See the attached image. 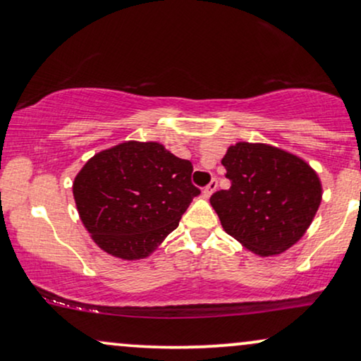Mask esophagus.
Segmentation results:
<instances>
[{
	"mask_svg": "<svg viewBox=\"0 0 361 361\" xmlns=\"http://www.w3.org/2000/svg\"><path fill=\"white\" fill-rule=\"evenodd\" d=\"M216 186H218V181H216V178H213L212 181H209V183L204 186V190H203V195L204 196H212L213 193H214V190H216Z\"/></svg>",
	"mask_w": 361,
	"mask_h": 361,
	"instance_id": "obj_1",
	"label": "esophagus"
}]
</instances>
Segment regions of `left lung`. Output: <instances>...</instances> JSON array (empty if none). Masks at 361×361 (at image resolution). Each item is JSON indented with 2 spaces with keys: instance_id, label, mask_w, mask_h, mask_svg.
I'll use <instances>...</instances> for the list:
<instances>
[{
  "instance_id": "left-lung-1",
  "label": "left lung",
  "mask_w": 361,
  "mask_h": 361,
  "mask_svg": "<svg viewBox=\"0 0 361 361\" xmlns=\"http://www.w3.org/2000/svg\"><path fill=\"white\" fill-rule=\"evenodd\" d=\"M230 190L209 203L223 230L258 257L291 248L312 225L322 181L305 159L264 143L231 145L221 159Z\"/></svg>"
}]
</instances>
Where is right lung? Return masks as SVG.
<instances>
[{
  "mask_svg": "<svg viewBox=\"0 0 361 361\" xmlns=\"http://www.w3.org/2000/svg\"><path fill=\"white\" fill-rule=\"evenodd\" d=\"M193 165L157 141H125L90 158L73 181L80 218L103 252L143 259L181 220L200 190Z\"/></svg>",
  "mask_w": 361,
  "mask_h": 361,
  "instance_id": "add662e5",
  "label": "right lung"
}]
</instances>
